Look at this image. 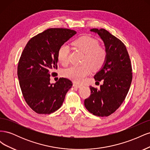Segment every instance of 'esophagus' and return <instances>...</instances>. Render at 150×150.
Returning <instances> with one entry per match:
<instances>
[{"label":"esophagus","instance_id":"obj_1","mask_svg":"<svg viewBox=\"0 0 150 150\" xmlns=\"http://www.w3.org/2000/svg\"><path fill=\"white\" fill-rule=\"evenodd\" d=\"M73 86L76 88H80L81 85L79 84H76V83H73Z\"/></svg>","mask_w":150,"mask_h":150}]
</instances>
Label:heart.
I'll return each mask as SVG.
<instances>
[{"mask_svg": "<svg viewBox=\"0 0 150 150\" xmlns=\"http://www.w3.org/2000/svg\"><path fill=\"white\" fill-rule=\"evenodd\" d=\"M74 46L84 53L81 66H72L64 71V75L75 82L81 83L91 71L101 69L105 64L108 54L105 49L99 46L97 40L89 36H82L73 42ZM70 47L66 44L58 49L57 59L62 65L69 63Z\"/></svg>", "mask_w": 150, "mask_h": 150, "instance_id": "heart-1", "label": "heart"}]
</instances>
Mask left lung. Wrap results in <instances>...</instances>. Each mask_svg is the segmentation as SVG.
<instances>
[{"mask_svg":"<svg viewBox=\"0 0 150 150\" xmlns=\"http://www.w3.org/2000/svg\"><path fill=\"white\" fill-rule=\"evenodd\" d=\"M104 42L108 54L103 67L94 75L97 82L103 84L98 89L90 86L91 95L84 106L95 116H108L115 112L126 98L132 81V67L125 44L104 29H92Z\"/></svg>","mask_w":150,"mask_h":150,"instance_id":"1","label":"left lung"}]
</instances>
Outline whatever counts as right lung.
Listing matches in <instances>:
<instances>
[{
    "label": "right lung",
    "instance_id": "obj_1",
    "mask_svg": "<svg viewBox=\"0 0 150 150\" xmlns=\"http://www.w3.org/2000/svg\"><path fill=\"white\" fill-rule=\"evenodd\" d=\"M76 34L69 29H48L32 38L22 51L17 67L20 87L27 104L38 114L59 109L72 87L71 81L64 78L51 84L50 76L56 74L59 48Z\"/></svg>",
    "mask_w": 150,
    "mask_h": 150
}]
</instances>
